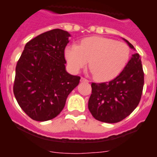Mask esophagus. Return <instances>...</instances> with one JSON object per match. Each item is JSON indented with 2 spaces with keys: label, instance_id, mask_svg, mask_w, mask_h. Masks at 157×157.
I'll list each match as a JSON object with an SVG mask.
<instances>
[{
  "label": "esophagus",
  "instance_id": "34e87169",
  "mask_svg": "<svg viewBox=\"0 0 157 157\" xmlns=\"http://www.w3.org/2000/svg\"><path fill=\"white\" fill-rule=\"evenodd\" d=\"M80 81H81V82H89V80H87V79L85 78V77H82L81 79H80Z\"/></svg>",
  "mask_w": 157,
  "mask_h": 157
}]
</instances>
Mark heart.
<instances>
[{
    "label": "heart",
    "mask_w": 157,
    "mask_h": 157,
    "mask_svg": "<svg viewBox=\"0 0 157 157\" xmlns=\"http://www.w3.org/2000/svg\"><path fill=\"white\" fill-rule=\"evenodd\" d=\"M70 68L77 73L90 67L98 80L115 78L122 71L129 59L130 50L125 43L99 36L86 38L80 46L71 44L64 51Z\"/></svg>",
    "instance_id": "heart-1"
}]
</instances>
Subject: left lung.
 Here are the masks:
<instances>
[{"label":"left lung","mask_w":157,"mask_h":157,"mask_svg":"<svg viewBox=\"0 0 157 157\" xmlns=\"http://www.w3.org/2000/svg\"><path fill=\"white\" fill-rule=\"evenodd\" d=\"M131 48L134 46L124 39ZM144 83V74L138 53L132 55L118 77L105 83H92L88 108L98 121L117 123L138 105Z\"/></svg>","instance_id":"8db88e82"}]
</instances>
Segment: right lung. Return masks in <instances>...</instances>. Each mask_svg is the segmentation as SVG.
Segmentation results:
<instances>
[{"label": "right lung", "instance_id": "1", "mask_svg": "<svg viewBox=\"0 0 157 157\" xmlns=\"http://www.w3.org/2000/svg\"><path fill=\"white\" fill-rule=\"evenodd\" d=\"M71 35L55 29L31 39L17 61L13 93L32 119L45 121L59 115L80 77L65 70L64 49Z\"/></svg>", "mask_w": 157, "mask_h": 157}]
</instances>
